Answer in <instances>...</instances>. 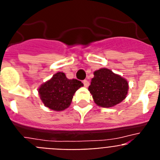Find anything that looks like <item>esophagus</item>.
<instances>
[{
    "label": "esophagus",
    "instance_id": "obj_1",
    "mask_svg": "<svg viewBox=\"0 0 160 160\" xmlns=\"http://www.w3.org/2000/svg\"><path fill=\"white\" fill-rule=\"evenodd\" d=\"M83 84H84V87H88V85H89V81H88V80H84V81H83Z\"/></svg>",
    "mask_w": 160,
    "mask_h": 160
}]
</instances>
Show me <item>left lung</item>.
I'll return each instance as SVG.
<instances>
[{"label":"left lung","instance_id":"obj_1","mask_svg":"<svg viewBox=\"0 0 160 160\" xmlns=\"http://www.w3.org/2000/svg\"><path fill=\"white\" fill-rule=\"evenodd\" d=\"M93 75L88 91L97 105L108 108L126 98L128 91V83L126 79L107 68L97 70Z\"/></svg>","mask_w":160,"mask_h":160}]
</instances>
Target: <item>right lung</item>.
Here are the masks:
<instances>
[{
    "label": "right lung",
    "instance_id": "add662e5",
    "mask_svg": "<svg viewBox=\"0 0 160 160\" xmlns=\"http://www.w3.org/2000/svg\"><path fill=\"white\" fill-rule=\"evenodd\" d=\"M84 86L81 81L69 80L63 72H57L38 88L44 105L55 111H62L70 107L75 92Z\"/></svg>",
    "mask_w": 160,
    "mask_h": 160
}]
</instances>
